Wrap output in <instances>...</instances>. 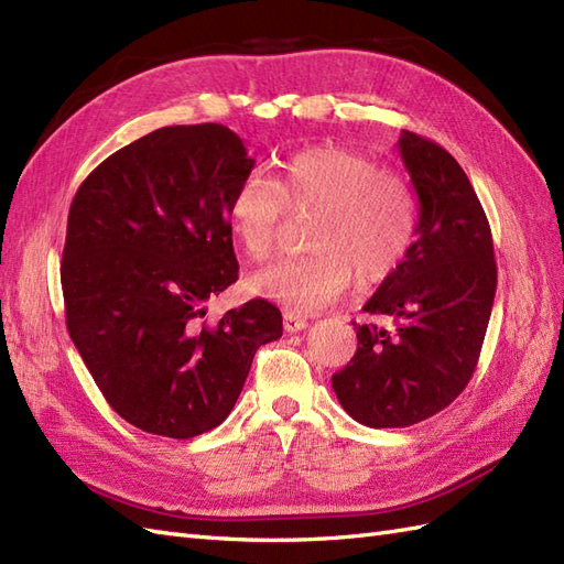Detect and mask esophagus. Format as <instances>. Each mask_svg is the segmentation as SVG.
<instances>
[{
    "label": "esophagus",
    "instance_id": "1",
    "mask_svg": "<svg viewBox=\"0 0 564 564\" xmlns=\"http://www.w3.org/2000/svg\"><path fill=\"white\" fill-rule=\"evenodd\" d=\"M307 326H310L307 316L295 314V312H285L283 314V328L288 330V334H297V330H305Z\"/></svg>",
    "mask_w": 564,
    "mask_h": 564
}]
</instances>
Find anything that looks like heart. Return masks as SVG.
Listing matches in <instances>:
<instances>
[{"label":"heart","instance_id":"1","mask_svg":"<svg viewBox=\"0 0 564 564\" xmlns=\"http://www.w3.org/2000/svg\"><path fill=\"white\" fill-rule=\"evenodd\" d=\"M283 205L316 207L305 254L276 257L254 271L250 291L295 312H316L352 281H386L405 262L416 238L410 185L371 156L348 148H307L281 164L276 181L245 176L228 199V224L245 257L264 259L276 240Z\"/></svg>","mask_w":564,"mask_h":564}]
</instances>
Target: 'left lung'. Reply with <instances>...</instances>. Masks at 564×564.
<instances>
[{
    "instance_id": "obj_1",
    "label": "left lung",
    "mask_w": 564,
    "mask_h": 564,
    "mask_svg": "<svg viewBox=\"0 0 564 564\" xmlns=\"http://www.w3.org/2000/svg\"><path fill=\"white\" fill-rule=\"evenodd\" d=\"M398 150L420 197L416 240L365 305L393 328L357 326V352L330 379L343 410L371 429L424 422L465 391L498 283L488 219L455 156L410 131Z\"/></svg>"
}]
</instances>
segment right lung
<instances>
[{"mask_svg": "<svg viewBox=\"0 0 564 564\" xmlns=\"http://www.w3.org/2000/svg\"><path fill=\"white\" fill-rule=\"evenodd\" d=\"M252 166L221 123L166 126L107 156L70 202L68 336L113 412L154 436L219 426L254 352L283 334L262 297L199 324L238 281L228 199Z\"/></svg>", "mask_w": 564, "mask_h": 564, "instance_id": "obj_1", "label": "right lung"}]
</instances>
